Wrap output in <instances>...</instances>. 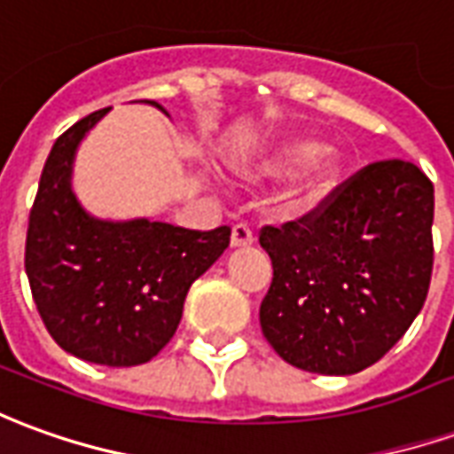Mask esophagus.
I'll list each match as a JSON object with an SVG mask.
<instances>
[{
	"mask_svg": "<svg viewBox=\"0 0 454 454\" xmlns=\"http://www.w3.org/2000/svg\"><path fill=\"white\" fill-rule=\"evenodd\" d=\"M255 243V233L246 223H238L231 231V248H248Z\"/></svg>",
	"mask_w": 454,
	"mask_h": 454,
	"instance_id": "1",
	"label": "esophagus"
}]
</instances>
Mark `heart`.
<instances>
[{
	"mask_svg": "<svg viewBox=\"0 0 454 454\" xmlns=\"http://www.w3.org/2000/svg\"><path fill=\"white\" fill-rule=\"evenodd\" d=\"M294 174L290 186L278 199V214L300 218L317 211L337 192L344 160L334 147H322L315 137H297L272 150L255 164V179H282Z\"/></svg>",
	"mask_w": 454,
	"mask_h": 454,
	"instance_id": "1",
	"label": "heart"
}]
</instances>
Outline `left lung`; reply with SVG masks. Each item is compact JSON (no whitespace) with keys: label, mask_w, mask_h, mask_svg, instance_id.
Instances as JSON below:
<instances>
[{"label":"left lung","mask_w":454,"mask_h":454,"mask_svg":"<svg viewBox=\"0 0 454 454\" xmlns=\"http://www.w3.org/2000/svg\"><path fill=\"white\" fill-rule=\"evenodd\" d=\"M433 182L413 161L364 167L317 211L260 246L272 282L260 304L270 347L297 369H369L413 325L433 272Z\"/></svg>","instance_id":"left-lung-1"}]
</instances>
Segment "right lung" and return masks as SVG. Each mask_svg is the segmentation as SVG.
<instances>
[{"instance_id": "obj_1", "label": "right lung", "mask_w": 454, "mask_h": 454, "mask_svg": "<svg viewBox=\"0 0 454 454\" xmlns=\"http://www.w3.org/2000/svg\"><path fill=\"white\" fill-rule=\"evenodd\" d=\"M154 106L167 115V110ZM98 110L66 129L41 172L28 214L27 278L53 341L78 359L137 366L174 337L184 300L231 243V228H189L88 214L73 192V161Z\"/></svg>"}]
</instances>
